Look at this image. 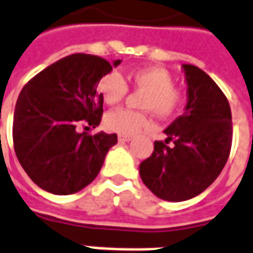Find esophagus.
Returning <instances> with one entry per match:
<instances>
[{
  "label": "esophagus",
  "mask_w": 253,
  "mask_h": 253,
  "mask_svg": "<svg viewBox=\"0 0 253 253\" xmlns=\"http://www.w3.org/2000/svg\"><path fill=\"white\" fill-rule=\"evenodd\" d=\"M118 139L121 142H130L132 139V135H119Z\"/></svg>",
  "instance_id": "1"
}]
</instances>
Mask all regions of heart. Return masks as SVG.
I'll list each match as a JSON object with an SVG mask.
<instances>
[{"label":"heart","mask_w":253,"mask_h":253,"mask_svg":"<svg viewBox=\"0 0 253 253\" xmlns=\"http://www.w3.org/2000/svg\"><path fill=\"white\" fill-rule=\"evenodd\" d=\"M128 79L136 88L147 92L143 108L151 110L161 118L171 117L182 102V93L174 88L173 75L162 67H146L135 69L128 75ZM98 91L108 104H115L125 98L128 91L126 80L119 72L111 71L104 75L98 83ZM104 123L110 131L132 135L151 125L150 118L142 112L127 108H115L106 115Z\"/></svg>","instance_id":"obj_1"}]
</instances>
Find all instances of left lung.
I'll use <instances>...</instances> for the list:
<instances>
[{"label":"left lung","mask_w":253,"mask_h":253,"mask_svg":"<svg viewBox=\"0 0 253 253\" xmlns=\"http://www.w3.org/2000/svg\"><path fill=\"white\" fill-rule=\"evenodd\" d=\"M188 85L184 114L155 141L153 154L139 165L143 184L166 201H186L213 184L224 169L232 145L229 103L211 76L182 64ZM171 141L173 145L169 146Z\"/></svg>","instance_id":"1"}]
</instances>
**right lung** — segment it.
I'll return each mask as SVG.
<instances>
[{
    "mask_svg": "<svg viewBox=\"0 0 253 253\" xmlns=\"http://www.w3.org/2000/svg\"><path fill=\"white\" fill-rule=\"evenodd\" d=\"M99 56L75 53L60 59L25 84L13 119V145L29 178L52 194L67 196L92 182L117 134L79 132L99 126L103 96L99 80L118 67Z\"/></svg>",
    "mask_w": 253,
    "mask_h": 253,
    "instance_id": "1",
    "label": "right lung"
}]
</instances>
